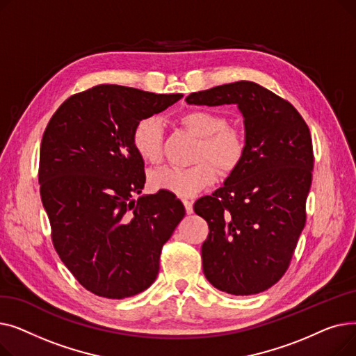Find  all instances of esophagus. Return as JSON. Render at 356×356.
<instances>
[{"label": "esophagus", "mask_w": 356, "mask_h": 356, "mask_svg": "<svg viewBox=\"0 0 356 356\" xmlns=\"http://www.w3.org/2000/svg\"><path fill=\"white\" fill-rule=\"evenodd\" d=\"M183 204H184V209H186V213H193V202L188 200V199H183Z\"/></svg>", "instance_id": "obj_1"}]
</instances>
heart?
Returning a JSON list of instances; mask_svg holds the SVG:
<instances>
[{
	"instance_id": "1",
	"label": "heart",
	"mask_w": 356,
	"mask_h": 356,
	"mask_svg": "<svg viewBox=\"0 0 356 356\" xmlns=\"http://www.w3.org/2000/svg\"><path fill=\"white\" fill-rule=\"evenodd\" d=\"M180 122L191 133L200 137L196 159L191 167H163L149 175L154 189L170 192L179 197H191L215 183L218 170L232 173L247 153V136L228 118L212 109H191ZM131 143L136 153L147 163L157 164L163 159L164 125L160 117L148 115L134 125ZM216 165L213 166L211 163Z\"/></svg>"
}]
</instances>
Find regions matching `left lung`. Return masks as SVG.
<instances>
[{"mask_svg": "<svg viewBox=\"0 0 356 356\" xmlns=\"http://www.w3.org/2000/svg\"><path fill=\"white\" fill-rule=\"evenodd\" d=\"M186 102L236 104L248 141L225 184L193 207L209 225L203 274L229 294L264 291L287 271L306 223L314 163L309 127L289 101L250 81L193 92Z\"/></svg>", "mask_w": 356, "mask_h": 356, "instance_id": "1", "label": "left lung"}]
</instances>
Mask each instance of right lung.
Returning <instances> with one entry per match:
<instances>
[{
  "label": "right lung",
  "instance_id": "right-lung-1",
  "mask_svg": "<svg viewBox=\"0 0 356 356\" xmlns=\"http://www.w3.org/2000/svg\"><path fill=\"white\" fill-rule=\"evenodd\" d=\"M181 97L97 85L67 98L44 129L39 183L53 247L93 294L125 298L152 286L186 213L170 192L133 199L145 172L131 143L137 121Z\"/></svg>",
  "mask_w": 356,
  "mask_h": 356
}]
</instances>
